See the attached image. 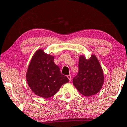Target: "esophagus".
<instances>
[{"label":"esophagus","mask_w":127,"mask_h":127,"mask_svg":"<svg viewBox=\"0 0 127 127\" xmlns=\"http://www.w3.org/2000/svg\"><path fill=\"white\" fill-rule=\"evenodd\" d=\"M67 77H68V79H69V81H71V79H72V78H71V76L70 75H69L67 76Z\"/></svg>","instance_id":"34e87169"}]
</instances>
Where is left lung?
I'll use <instances>...</instances> for the list:
<instances>
[{
	"mask_svg": "<svg viewBox=\"0 0 127 127\" xmlns=\"http://www.w3.org/2000/svg\"><path fill=\"white\" fill-rule=\"evenodd\" d=\"M79 71L73 79V84L81 94L90 96L101 90L104 76L99 61L94 55L87 59L84 55L80 56Z\"/></svg>",
	"mask_w": 127,
	"mask_h": 127,
	"instance_id": "1",
	"label": "left lung"
}]
</instances>
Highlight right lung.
Segmentation results:
<instances>
[{"instance_id":"right-lung-1","label":"right lung","mask_w":127,"mask_h":127,"mask_svg":"<svg viewBox=\"0 0 127 127\" xmlns=\"http://www.w3.org/2000/svg\"><path fill=\"white\" fill-rule=\"evenodd\" d=\"M54 56L38 49L33 55L26 73L28 85L35 95L48 98L57 93L68 78L55 64Z\"/></svg>"}]
</instances>
